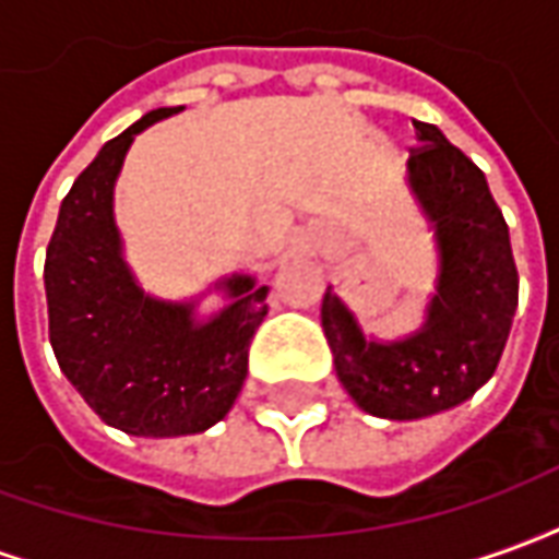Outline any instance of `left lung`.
<instances>
[{
  "label": "left lung",
  "instance_id": "8db88e82",
  "mask_svg": "<svg viewBox=\"0 0 559 559\" xmlns=\"http://www.w3.org/2000/svg\"><path fill=\"white\" fill-rule=\"evenodd\" d=\"M407 182L440 251L437 293L425 323L401 341L365 338L347 305L326 290L320 320L341 386L365 413L411 421L467 401L497 371L518 308V269L503 212L485 173L428 122Z\"/></svg>",
  "mask_w": 559,
  "mask_h": 559
}]
</instances>
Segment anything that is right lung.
I'll list each match as a JSON object with an SVG mask.
<instances>
[{
  "mask_svg": "<svg viewBox=\"0 0 559 559\" xmlns=\"http://www.w3.org/2000/svg\"><path fill=\"white\" fill-rule=\"evenodd\" d=\"M182 107H160L107 140L59 206L44 260L50 344L62 374L107 425L134 437H182L230 413L248 374L269 287L233 275V302L197 320L194 302H164L131 275L114 221V185L140 131Z\"/></svg>",
  "mask_w": 559,
  "mask_h": 559,
  "instance_id": "add662e5",
  "label": "right lung"
}]
</instances>
